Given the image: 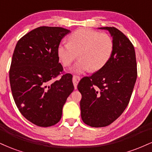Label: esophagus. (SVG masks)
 I'll return each mask as SVG.
<instances>
[{"mask_svg": "<svg viewBox=\"0 0 152 152\" xmlns=\"http://www.w3.org/2000/svg\"><path fill=\"white\" fill-rule=\"evenodd\" d=\"M80 81V77L78 76H73V83H74V88L75 89H76V88H77V84L78 83V81Z\"/></svg>", "mask_w": 152, "mask_h": 152, "instance_id": "esophagus-1", "label": "esophagus"}]
</instances>
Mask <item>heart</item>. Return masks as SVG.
<instances>
[{
    "label": "heart",
    "mask_w": 152,
    "mask_h": 152,
    "mask_svg": "<svg viewBox=\"0 0 152 152\" xmlns=\"http://www.w3.org/2000/svg\"><path fill=\"white\" fill-rule=\"evenodd\" d=\"M69 42H61L57 47L58 58L64 66H69L77 58L80 59L71 70L82 74L89 69L100 70L111 57L114 43L110 34L87 28L75 31L69 37Z\"/></svg>",
    "instance_id": "1"
}]
</instances>
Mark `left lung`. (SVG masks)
Returning a JSON list of instances; mask_svg holds the SVG:
<instances>
[{
	"label": "left lung",
	"instance_id": "8db88e82",
	"mask_svg": "<svg viewBox=\"0 0 152 152\" xmlns=\"http://www.w3.org/2000/svg\"><path fill=\"white\" fill-rule=\"evenodd\" d=\"M113 37L114 48L110 58L102 69L78 84L81 94V118L87 125L103 127L110 125L128 105L137 76L133 45L114 27H100Z\"/></svg>",
	"mask_w": 152,
	"mask_h": 152
}]
</instances>
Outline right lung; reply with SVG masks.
<instances>
[{"label":"right lung","instance_id":"1","mask_svg":"<svg viewBox=\"0 0 152 152\" xmlns=\"http://www.w3.org/2000/svg\"><path fill=\"white\" fill-rule=\"evenodd\" d=\"M69 32L59 27H37L18 40L12 54L9 78L15 103L27 120L39 127L59 122L74 89L70 74L53 80L63 74L57 47Z\"/></svg>","mask_w":152,"mask_h":152}]
</instances>
